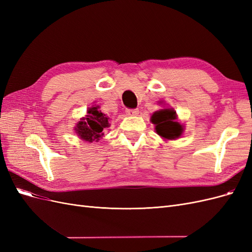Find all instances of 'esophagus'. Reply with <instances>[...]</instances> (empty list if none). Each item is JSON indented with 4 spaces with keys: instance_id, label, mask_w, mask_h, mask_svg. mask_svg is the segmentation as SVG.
Listing matches in <instances>:
<instances>
[{
    "instance_id": "34e87169",
    "label": "esophagus",
    "mask_w": 252,
    "mask_h": 252,
    "mask_svg": "<svg viewBox=\"0 0 252 252\" xmlns=\"http://www.w3.org/2000/svg\"><path fill=\"white\" fill-rule=\"evenodd\" d=\"M127 116H136L139 113L138 109H126Z\"/></svg>"
}]
</instances>
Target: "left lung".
Instances as JSON below:
<instances>
[{"instance_id": "8db88e82", "label": "left lung", "mask_w": 252, "mask_h": 252, "mask_svg": "<svg viewBox=\"0 0 252 252\" xmlns=\"http://www.w3.org/2000/svg\"><path fill=\"white\" fill-rule=\"evenodd\" d=\"M151 122L156 125L158 134L165 139H178L183 133V126L177 122V114L172 109L156 111L152 114Z\"/></svg>"}]
</instances>
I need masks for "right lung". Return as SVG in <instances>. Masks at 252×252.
<instances>
[{
	"label": "right lung",
	"instance_id": "add662e5",
	"mask_svg": "<svg viewBox=\"0 0 252 252\" xmlns=\"http://www.w3.org/2000/svg\"><path fill=\"white\" fill-rule=\"evenodd\" d=\"M108 120L109 118L98 110V106L88 108L86 118L77 124L75 131L84 141L97 142L103 136L104 129L110 126Z\"/></svg>",
	"mask_w": 252,
	"mask_h": 252
}]
</instances>
